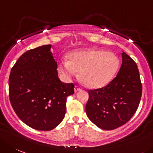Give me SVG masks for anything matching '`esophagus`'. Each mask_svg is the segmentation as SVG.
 I'll use <instances>...</instances> for the list:
<instances>
[{
	"label": "esophagus",
	"instance_id": "1",
	"mask_svg": "<svg viewBox=\"0 0 153 153\" xmlns=\"http://www.w3.org/2000/svg\"><path fill=\"white\" fill-rule=\"evenodd\" d=\"M74 90H75V92H77V91H80V90H81V88L80 86H78V85H75V88H74Z\"/></svg>",
	"mask_w": 153,
	"mask_h": 153
}]
</instances>
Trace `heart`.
Listing matches in <instances>:
<instances>
[{
  "label": "heart",
  "instance_id": "heart-1",
  "mask_svg": "<svg viewBox=\"0 0 153 153\" xmlns=\"http://www.w3.org/2000/svg\"><path fill=\"white\" fill-rule=\"evenodd\" d=\"M68 60L59 62V71L66 80L80 77L90 88L105 86L112 79L118 68V59L113 53L102 50L86 49L75 51L68 56Z\"/></svg>",
  "mask_w": 153,
  "mask_h": 153
}]
</instances>
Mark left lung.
I'll list each match as a JSON object with an SVG mask.
<instances>
[{
	"label": "left lung",
	"instance_id": "left-lung-1",
	"mask_svg": "<svg viewBox=\"0 0 153 153\" xmlns=\"http://www.w3.org/2000/svg\"><path fill=\"white\" fill-rule=\"evenodd\" d=\"M122 56V66L116 77L106 86L88 90L87 115L102 130H113L127 123L140 102L142 84L137 65L124 51Z\"/></svg>",
	"mask_w": 153,
	"mask_h": 153
}]
</instances>
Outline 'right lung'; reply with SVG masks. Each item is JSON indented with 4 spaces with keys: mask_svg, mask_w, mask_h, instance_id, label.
Returning a JSON list of instances; mask_svg holds the SVG:
<instances>
[{
    "mask_svg": "<svg viewBox=\"0 0 153 153\" xmlns=\"http://www.w3.org/2000/svg\"><path fill=\"white\" fill-rule=\"evenodd\" d=\"M51 45L24 53L11 69L9 97L16 114L28 126L51 131L65 117L66 100L74 94L73 83L58 78Z\"/></svg>",
    "mask_w": 153,
    "mask_h": 153,
    "instance_id": "right-lung-1",
    "label": "right lung"
}]
</instances>
